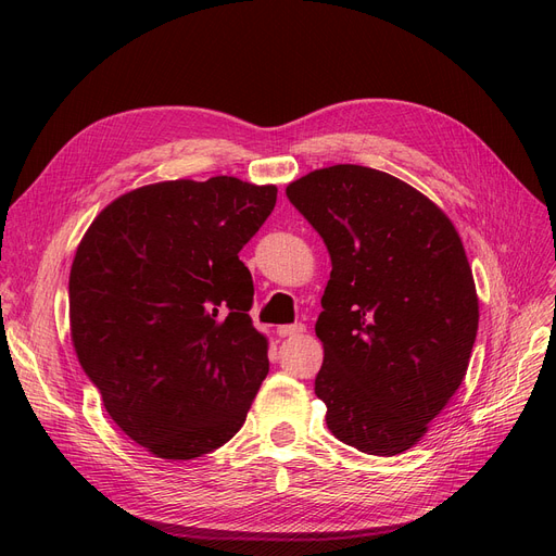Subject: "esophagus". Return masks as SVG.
<instances>
[{
  "mask_svg": "<svg viewBox=\"0 0 556 556\" xmlns=\"http://www.w3.org/2000/svg\"><path fill=\"white\" fill-rule=\"evenodd\" d=\"M304 331H306L304 325H283V327L277 329L279 338H298V336H302Z\"/></svg>",
  "mask_w": 556,
  "mask_h": 556,
  "instance_id": "34e87169",
  "label": "esophagus"
}]
</instances>
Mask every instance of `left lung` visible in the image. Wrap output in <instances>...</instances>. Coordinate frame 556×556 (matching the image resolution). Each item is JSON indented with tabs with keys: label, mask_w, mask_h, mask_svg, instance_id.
<instances>
[{
	"label": "left lung",
	"mask_w": 556,
	"mask_h": 556,
	"mask_svg": "<svg viewBox=\"0 0 556 556\" xmlns=\"http://www.w3.org/2000/svg\"><path fill=\"white\" fill-rule=\"evenodd\" d=\"M323 237L331 279L315 333V394L340 442L399 455L462 386L478 336L476 281L453 220L390 173L317 168L286 187Z\"/></svg>",
	"instance_id": "8db88e82"
}]
</instances>
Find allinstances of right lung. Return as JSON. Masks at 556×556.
<instances>
[{
	"label": "right lung",
	"instance_id": "1",
	"mask_svg": "<svg viewBox=\"0 0 556 556\" xmlns=\"http://www.w3.org/2000/svg\"><path fill=\"white\" fill-rule=\"evenodd\" d=\"M277 187L233 175L132 189L99 212L70 273V331L105 413L162 459H195L245 424L266 378L239 258Z\"/></svg>",
	"mask_w": 556,
	"mask_h": 556
}]
</instances>
